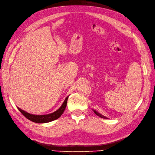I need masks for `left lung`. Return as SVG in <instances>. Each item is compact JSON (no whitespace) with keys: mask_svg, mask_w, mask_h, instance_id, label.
<instances>
[{"mask_svg":"<svg viewBox=\"0 0 155 155\" xmlns=\"http://www.w3.org/2000/svg\"><path fill=\"white\" fill-rule=\"evenodd\" d=\"M94 113H95L96 115H98V116H99V117H101V118H104V119H107V117H105V116H103V115H101V114H99V113H97V112L96 111H94Z\"/></svg>","mask_w":155,"mask_h":155,"instance_id":"8db88e82","label":"left lung"}]
</instances>
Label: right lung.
<instances>
[{"instance_id": "add662e5", "label": "right lung", "mask_w": 155, "mask_h": 155, "mask_svg": "<svg viewBox=\"0 0 155 155\" xmlns=\"http://www.w3.org/2000/svg\"><path fill=\"white\" fill-rule=\"evenodd\" d=\"M68 99V97H67L66 98V99H65L64 103H63V104L61 105V106L56 111H55L52 113H50V114H48V115H32V114H30V113L25 111H23V110L20 109L19 107H18V109L20 111V113H21L25 117L29 119L31 121L36 123H48V122L54 121V120L58 119L61 115H62V113H64L65 109H66V107Z\"/></svg>"}]
</instances>
